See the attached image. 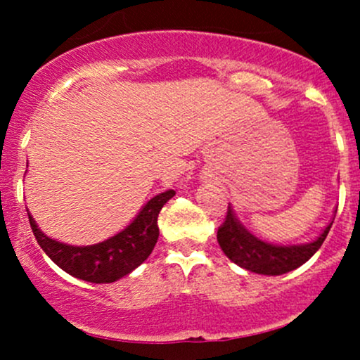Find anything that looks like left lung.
Instances as JSON below:
<instances>
[{
  "label": "left lung",
  "instance_id": "8db88e82",
  "mask_svg": "<svg viewBox=\"0 0 360 360\" xmlns=\"http://www.w3.org/2000/svg\"><path fill=\"white\" fill-rule=\"evenodd\" d=\"M330 229H332V223L315 242L304 243V245H271L247 232L233 217L232 208L229 206L225 220L218 226L217 238L226 257L237 266L250 272H257V274L281 276L303 266L320 249Z\"/></svg>",
  "mask_w": 360,
  "mask_h": 360
}]
</instances>
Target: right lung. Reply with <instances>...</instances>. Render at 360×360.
Wrapping results in <instances>:
<instances>
[{"instance_id":"right-lung-1","label":"right lung","mask_w":360,"mask_h":360,"mask_svg":"<svg viewBox=\"0 0 360 360\" xmlns=\"http://www.w3.org/2000/svg\"><path fill=\"white\" fill-rule=\"evenodd\" d=\"M174 194L176 191L169 189L152 198L123 232L89 247L65 245L52 240L37 229L30 213L28 220L39 245L62 271L88 283H113L139 267L154 250L159 238L157 217Z\"/></svg>"}]
</instances>
